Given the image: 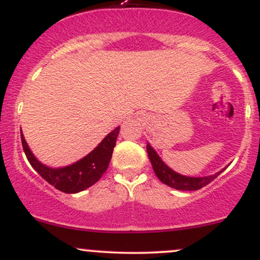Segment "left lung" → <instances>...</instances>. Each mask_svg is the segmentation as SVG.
<instances>
[{
  "instance_id": "obj_1",
  "label": "left lung",
  "mask_w": 260,
  "mask_h": 260,
  "mask_svg": "<svg viewBox=\"0 0 260 260\" xmlns=\"http://www.w3.org/2000/svg\"><path fill=\"white\" fill-rule=\"evenodd\" d=\"M147 151H148V156L149 160H150L151 166H153V170L155 172V175L157 176V178L165 183L166 186L175 188V189L178 190H197L201 189L204 186L210 183L211 181H214L215 178L219 176L223 170L221 171L216 172V174L210 175V176H203V177H190V176H183L178 172H176L172 170L171 168H169L161 157L157 155L156 151L154 150V148L151 147L150 144H147Z\"/></svg>"
}]
</instances>
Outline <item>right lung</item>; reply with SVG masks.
<instances>
[{
  "label": "right lung",
  "mask_w": 260,
  "mask_h": 260,
  "mask_svg": "<svg viewBox=\"0 0 260 260\" xmlns=\"http://www.w3.org/2000/svg\"><path fill=\"white\" fill-rule=\"evenodd\" d=\"M118 133H120V127H116L101 140L100 144L94 150L85 155L83 159L73 162L72 165L63 166V168H50L39 161L29 149L22 132L20 137H22V145L26 159L31 168L45 181L63 193H78L96 183L109 168Z\"/></svg>",
  "instance_id": "right-lung-1"
}]
</instances>
